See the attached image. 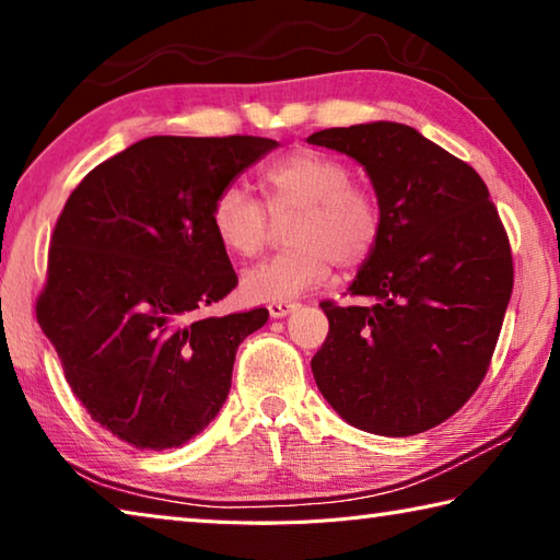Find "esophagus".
<instances>
[{
	"instance_id": "obj_1",
	"label": "esophagus",
	"mask_w": 560,
	"mask_h": 560,
	"mask_svg": "<svg viewBox=\"0 0 560 560\" xmlns=\"http://www.w3.org/2000/svg\"><path fill=\"white\" fill-rule=\"evenodd\" d=\"M296 308H299V303H296V301L271 303V306H269V316H271V318H283V316L293 314V311H296Z\"/></svg>"
}]
</instances>
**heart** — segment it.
<instances>
[{
	"mask_svg": "<svg viewBox=\"0 0 560 560\" xmlns=\"http://www.w3.org/2000/svg\"><path fill=\"white\" fill-rule=\"evenodd\" d=\"M350 177L353 173L340 158L301 148L261 173L267 207L240 185L220 189L210 226L234 257H257L269 236V214L277 220L291 214L283 230L291 246L244 273V296L259 303L293 301L324 283L334 264L353 271L371 259L383 232L381 202L373 189L350 183Z\"/></svg>",
	"mask_w": 560,
	"mask_h": 560,
	"instance_id": "1",
	"label": "heart"
}]
</instances>
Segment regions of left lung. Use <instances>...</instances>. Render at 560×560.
Wrapping results in <instances>:
<instances>
[{
  "label": "left lung",
  "instance_id": "8db88e82",
  "mask_svg": "<svg viewBox=\"0 0 560 560\" xmlns=\"http://www.w3.org/2000/svg\"><path fill=\"white\" fill-rule=\"evenodd\" d=\"M311 145L365 167L383 232L350 296L324 301L316 385L348 424L410 438L438 428L489 371L514 289L504 224L477 170L390 120L328 128Z\"/></svg>",
  "mask_w": 560,
  "mask_h": 560
}]
</instances>
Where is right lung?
Instances as JSON below:
<instances>
[{"mask_svg": "<svg viewBox=\"0 0 560 560\" xmlns=\"http://www.w3.org/2000/svg\"><path fill=\"white\" fill-rule=\"evenodd\" d=\"M271 138L153 136L93 167L54 226L36 320L101 428L138 450L183 447L232 387L269 311L202 316L236 287L210 226L220 189Z\"/></svg>", "mask_w": 560, "mask_h": 560, "instance_id": "right-lung-1", "label": "right lung"}]
</instances>
